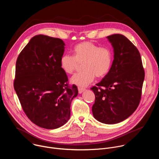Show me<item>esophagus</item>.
Returning <instances> with one entry per match:
<instances>
[{"mask_svg":"<svg viewBox=\"0 0 159 159\" xmlns=\"http://www.w3.org/2000/svg\"><path fill=\"white\" fill-rule=\"evenodd\" d=\"M78 90H79V94H82L84 90H85V89L84 88H82V87H79L78 88Z\"/></svg>","mask_w":159,"mask_h":159,"instance_id":"34e87169","label":"esophagus"}]
</instances>
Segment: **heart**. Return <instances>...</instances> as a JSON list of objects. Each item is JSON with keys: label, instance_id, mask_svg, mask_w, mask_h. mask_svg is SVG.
I'll use <instances>...</instances> for the list:
<instances>
[{"label": "heart", "instance_id": "b5f03b06", "mask_svg": "<svg viewBox=\"0 0 159 159\" xmlns=\"http://www.w3.org/2000/svg\"><path fill=\"white\" fill-rule=\"evenodd\" d=\"M74 56L63 55L60 58L62 70L68 74H72L79 64H82L84 71L74 75L72 83L85 87L95 79L102 78L109 72L112 63V53L107 47H100L90 41H84L74 47Z\"/></svg>", "mask_w": 159, "mask_h": 159}]
</instances>
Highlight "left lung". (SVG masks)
<instances>
[{
  "label": "left lung",
  "instance_id": "obj_1",
  "mask_svg": "<svg viewBox=\"0 0 159 159\" xmlns=\"http://www.w3.org/2000/svg\"><path fill=\"white\" fill-rule=\"evenodd\" d=\"M114 49V60L102 80L93 86L94 117L105 124H116L131 116L138 107L145 72L139 50L125 36H107Z\"/></svg>",
  "mask_w": 159,
  "mask_h": 159
}]
</instances>
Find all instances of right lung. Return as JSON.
I'll return each mask as SVG.
<instances>
[{"label":"right lung","mask_w":159,"mask_h":159,"mask_svg":"<svg viewBox=\"0 0 159 159\" xmlns=\"http://www.w3.org/2000/svg\"><path fill=\"white\" fill-rule=\"evenodd\" d=\"M65 43L60 38L33 37L19 55L14 87L28 118L37 126L56 129L70 117V104L78 95L60 66Z\"/></svg>","instance_id":"add662e5"}]
</instances>
